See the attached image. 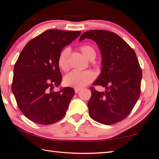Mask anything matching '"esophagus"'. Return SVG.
Listing matches in <instances>:
<instances>
[{"label": "esophagus", "instance_id": "34e87169", "mask_svg": "<svg viewBox=\"0 0 159 159\" xmlns=\"http://www.w3.org/2000/svg\"><path fill=\"white\" fill-rule=\"evenodd\" d=\"M74 90H75V93H78L79 92V91L80 90V88H74Z\"/></svg>", "mask_w": 159, "mask_h": 159}]
</instances>
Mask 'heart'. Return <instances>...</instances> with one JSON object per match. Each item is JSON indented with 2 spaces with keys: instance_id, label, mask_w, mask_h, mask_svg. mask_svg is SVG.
I'll list each match as a JSON object with an SVG mask.
<instances>
[{
  "instance_id": "heart-1",
  "label": "heart",
  "mask_w": 159,
  "mask_h": 159,
  "mask_svg": "<svg viewBox=\"0 0 159 159\" xmlns=\"http://www.w3.org/2000/svg\"><path fill=\"white\" fill-rule=\"evenodd\" d=\"M85 57L90 60L95 58L97 52L95 48L90 45H83L79 48ZM69 50L68 48L62 50L58 56V66L61 71L66 72L69 69ZM95 79V74L90 70L79 71H72L64 77V83L66 86L75 88H81L90 84Z\"/></svg>"
}]
</instances>
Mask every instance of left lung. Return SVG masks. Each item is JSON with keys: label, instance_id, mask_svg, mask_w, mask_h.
I'll list each match as a JSON object with an SVG mask.
<instances>
[{"label": "left lung", "instance_id": "8db88e82", "mask_svg": "<svg viewBox=\"0 0 159 159\" xmlns=\"http://www.w3.org/2000/svg\"><path fill=\"white\" fill-rule=\"evenodd\" d=\"M85 39L96 42L102 54L101 74L94 85L106 88L98 92L91 87L88 103L89 114L104 125L120 122L130 114L140 95L142 69L134 50L114 32L90 30L83 33Z\"/></svg>", "mask_w": 159, "mask_h": 159}]
</instances>
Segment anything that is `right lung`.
Instances as JSON below:
<instances>
[{
	"instance_id": "add662e5",
	"label": "right lung",
	"mask_w": 159,
	"mask_h": 159,
	"mask_svg": "<svg viewBox=\"0 0 159 159\" xmlns=\"http://www.w3.org/2000/svg\"><path fill=\"white\" fill-rule=\"evenodd\" d=\"M81 31L50 29L27 43L15 64L12 91L21 113L34 123L50 125L65 115L72 88L53 91L62 79L57 64L63 48Z\"/></svg>"
}]
</instances>
